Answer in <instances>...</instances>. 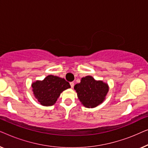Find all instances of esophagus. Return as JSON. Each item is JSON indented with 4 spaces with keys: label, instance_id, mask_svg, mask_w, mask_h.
<instances>
[{
    "label": "esophagus",
    "instance_id": "34e87169",
    "mask_svg": "<svg viewBox=\"0 0 148 148\" xmlns=\"http://www.w3.org/2000/svg\"><path fill=\"white\" fill-rule=\"evenodd\" d=\"M70 85H71V88H73V87H74V83H73V82H71V83H70Z\"/></svg>",
    "mask_w": 148,
    "mask_h": 148
}]
</instances>
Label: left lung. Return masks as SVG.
Segmentation results:
<instances>
[{"label":"left lung","instance_id":"8db88e82","mask_svg":"<svg viewBox=\"0 0 148 148\" xmlns=\"http://www.w3.org/2000/svg\"><path fill=\"white\" fill-rule=\"evenodd\" d=\"M78 99L85 107L92 108L102 104L109 90L107 83L96 80L92 76L82 77L79 84L74 86Z\"/></svg>","mask_w":148,"mask_h":148}]
</instances>
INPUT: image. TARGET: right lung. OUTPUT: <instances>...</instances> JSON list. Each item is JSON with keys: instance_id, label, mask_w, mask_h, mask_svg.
Masks as SVG:
<instances>
[{"instance_id": "right-lung-1", "label": "right lung", "mask_w": 148, "mask_h": 148, "mask_svg": "<svg viewBox=\"0 0 148 148\" xmlns=\"http://www.w3.org/2000/svg\"><path fill=\"white\" fill-rule=\"evenodd\" d=\"M35 98L40 104L50 106L55 104L64 90L71 88L69 83L63 78L50 75L43 80H36L32 84Z\"/></svg>"}]
</instances>
